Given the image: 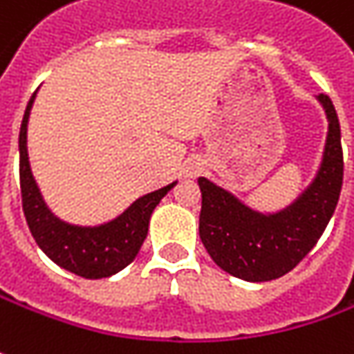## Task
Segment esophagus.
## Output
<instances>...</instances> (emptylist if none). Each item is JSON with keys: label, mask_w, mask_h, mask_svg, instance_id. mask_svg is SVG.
<instances>
[{"label": "esophagus", "mask_w": 354, "mask_h": 354, "mask_svg": "<svg viewBox=\"0 0 354 354\" xmlns=\"http://www.w3.org/2000/svg\"><path fill=\"white\" fill-rule=\"evenodd\" d=\"M204 170V162L200 160V158H188V160L184 162V174L188 178H194L198 176L200 172Z\"/></svg>", "instance_id": "obj_1"}]
</instances>
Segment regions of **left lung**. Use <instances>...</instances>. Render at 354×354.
Returning a JSON list of instances; mask_svg holds the SVG:
<instances>
[{"label": "left lung", "instance_id": "1", "mask_svg": "<svg viewBox=\"0 0 354 354\" xmlns=\"http://www.w3.org/2000/svg\"><path fill=\"white\" fill-rule=\"evenodd\" d=\"M327 116V136L315 176L287 206L261 212L200 176V239L225 273L263 283L277 279L313 250L333 218L343 186V150L337 111L327 95H317Z\"/></svg>", "mask_w": 354, "mask_h": 354}]
</instances>
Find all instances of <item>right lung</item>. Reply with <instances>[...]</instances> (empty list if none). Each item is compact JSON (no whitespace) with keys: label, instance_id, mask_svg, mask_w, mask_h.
I'll return each instance as SVG.
<instances>
[{"label":"right lung","instance_id":"1","mask_svg":"<svg viewBox=\"0 0 354 354\" xmlns=\"http://www.w3.org/2000/svg\"><path fill=\"white\" fill-rule=\"evenodd\" d=\"M37 93L31 97L25 109L21 131H19V180L24 214L31 236L51 261L59 268L85 279L111 277L134 261L147 239L148 223L154 207L178 184H166L154 192L136 198L124 212L109 222L95 225H79L61 220L47 206L39 184L31 172L29 150H27V124Z\"/></svg>","mask_w":354,"mask_h":354}]
</instances>
